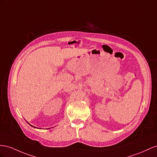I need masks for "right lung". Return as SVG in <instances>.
<instances>
[{
  "instance_id": "obj_1",
  "label": "right lung",
  "mask_w": 157,
  "mask_h": 157,
  "mask_svg": "<svg viewBox=\"0 0 157 157\" xmlns=\"http://www.w3.org/2000/svg\"><path fill=\"white\" fill-rule=\"evenodd\" d=\"M27 123H28V122H27ZM30 124V126H32V127H34V128H36V127H35L33 126V125H32V124Z\"/></svg>"
}]
</instances>
